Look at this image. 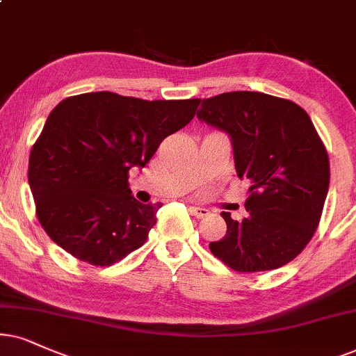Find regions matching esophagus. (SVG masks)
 <instances>
[{"instance_id":"34e87169","label":"esophagus","mask_w":356,"mask_h":356,"mask_svg":"<svg viewBox=\"0 0 356 356\" xmlns=\"http://www.w3.org/2000/svg\"><path fill=\"white\" fill-rule=\"evenodd\" d=\"M191 210L197 218H205L210 215V210L205 209V207H191Z\"/></svg>"}]
</instances>
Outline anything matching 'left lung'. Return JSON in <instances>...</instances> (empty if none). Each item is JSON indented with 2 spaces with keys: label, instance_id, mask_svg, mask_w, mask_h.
<instances>
[{
  "label": "left lung",
  "instance_id": "8db88e82",
  "mask_svg": "<svg viewBox=\"0 0 356 356\" xmlns=\"http://www.w3.org/2000/svg\"><path fill=\"white\" fill-rule=\"evenodd\" d=\"M197 116L230 134L238 177L251 186L250 215L236 222L222 211L227 235L210 251L238 273L284 266L312 240L330 184L312 120L298 103L261 92L204 98Z\"/></svg>",
  "mask_w": 356,
  "mask_h": 356
}]
</instances>
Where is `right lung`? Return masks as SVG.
Returning <instances> with one entry per match:
<instances>
[{
  "mask_svg": "<svg viewBox=\"0 0 356 356\" xmlns=\"http://www.w3.org/2000/svg\"><path fill=\"white\" fill-rule=\"evenodd\" d=\"M200 98L141 100L111 92L54 108L29 156L35 215L54 243L83 263L111 266L147 240L159 204L129 191L161 143L195 116Z\"/></svg>",
  "mask_w": 356,
  "mask_h": 356,
  "instance_id": "1",
  "label": "right lung"
}]
</instances>
